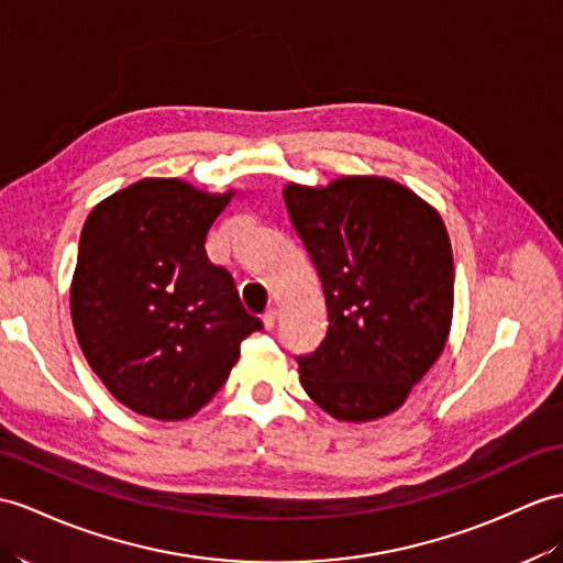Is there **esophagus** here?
Instances as JSON below:
<instances>
[{
    "label": "esophagus",
    "instance_id": "34e87169",
    "mask_svg": "<svg viewBox=\"0 0 563 563\" xmlns=\"http://www.w3.org/2000/svg\"><path fill=\"white\" fill-rule=\"evenodd\" d=\"M274 322H277V310L269 308V310L263 314V324H265V329H272Z\"/></svg>",
    "mask_w": 563,
    "mask_h": 563
}]
</instances>
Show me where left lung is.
<instances>
[{"label":"left lung","mask_w":563,"mask_h":563,"mask_svg":"<svg viewBox=\"0 0 563 563\" xmlns=\"http://www.w3.org/2000/svg\"><path fill=\"white\" fill-rule=\"evenodd\" d=\"M284 202L327 306V336L298 358L324 413L369 422L401 408L440 358L454 318V255L444 219L387 176L286 184Z\"/></svg>","instance_id":"obj_1"}]
</instances>
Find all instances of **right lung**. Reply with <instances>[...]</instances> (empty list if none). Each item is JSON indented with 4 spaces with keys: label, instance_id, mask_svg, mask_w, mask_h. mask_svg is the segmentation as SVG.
I'll return each instance as SVG.
<instances>
[{
    "label": "right lung",
    "instance_id": "1",
    "mask_svg": "<svg viewBox=\"0 0 563 563\" xmlns=\"http://www.w3.org/2000/svg\"><path fill=\"white\" fill-rule=\"evenodd\" d=\"M234 196L184 178H141L86 219L71 320L92 373L133 413L196 416L227 382L241 341L263 329L205 251Z\"/></svg>",
    "mask_w": 563,
    "mask_h": 563
}]
</instances>
